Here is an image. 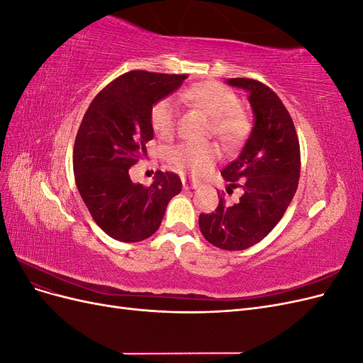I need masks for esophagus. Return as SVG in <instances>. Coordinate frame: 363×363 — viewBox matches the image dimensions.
Segmentation results:
<instances>
[{
	"mask_svg": "<svg viewBox=\"0 0 363 363\" xmlns=\"http://www.w3.org/2000/svg\"><path fill=\"white\" fill-rule=\"evenodd\" d=\"M182 182H183V188L188 191V189H195V188H199V182L196 180H192V179H186V177H183L182 179Z\"/></svg>",
	"mask_w": 363,
	"mask_h": 363,
	"instance_id": "34e87169",
	"label": "esophagus"
}]
</instances>
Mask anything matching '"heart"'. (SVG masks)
Here are the masks:
<instances>
[{
    "label": "heart",
    "mask_w": 363,
    "mask_h": 363,
    "mask_svg": "<svg viewBox=\"0 0 363 363\" xmlns=\"http://www.w3.org/2000/svg\"><path fill=\"white\" fill-rule=\"evenodd\" d=\"M183 98L192 106L201 108L212 118V133L227 147L240 145L251 133V118L239 107L238 95L216 82H201L188 87ZM150 124L160 139L172 138L177 124V107L171 98H162L151 108ZM218 157L213 144L183 142L168 152V160L174 168L203 174L212 168Z\"/></svg>",
    "instance_id": "obj_1"
}]
</instances>
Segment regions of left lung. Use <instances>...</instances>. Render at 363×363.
<instances>
[{
	"instance_id": "left-lung-1",
	"label": "left lung",
	"mask_w": 363,
	"mask_h": 363,
	"mask_svg": "<svg viewBox=\"0 0 363 363\" xmlns=\"http://www.w3.org/2000/svg\"><path fill=\"white\" fill-rule=\"evenodd\" d=\"M242 87L255 112V127L236 160L221 171L232 188L242 189L235 204L218 192L212 213L200 215V230L212 245L239 251L260 242L279 224L300 180V142L294 121L277 94L262 82L230 79Z\"/></svg>"
}]
</instances>
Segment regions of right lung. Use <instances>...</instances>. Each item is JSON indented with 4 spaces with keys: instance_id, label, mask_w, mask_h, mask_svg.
I'll return each instance as SVG.
<instances>
[{
    "instance_id": "add662e5",
    "label": "right lung",
    "mask_w": 363,
    "mask_h": 363,
    "mask_svg": "<svg viewBox=\"0 0 363 363\" xmlns=\"http://www.w3.org/2000/svg\"><path fill=\"white\" fill-rule=\"evenodd\" d=\"M186 74L130 71L98 92L87 107L74 142L75 184L94 221L121 242L155 235L167 206L180 194L174 172H156L150 186L135 184L128 169L147 155L155 131L152 104L174 92Z\"/></svg>"
}]
</instances>
